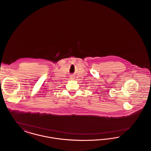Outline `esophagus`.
I'll return each instance as SVG.
<instances>
[{
	"label": "esophagus",
	"instance_id": "obj_1",
	"mask_svg": "<svg viewBox=\"0 0 151 151\" xmlns=\"http://www.w3.org/2000/svg\"><path fill=\"white\" fill-rule=\"evenodd\" d=\"M70 79H73L74 78H73V77H72V76H71V78H70Z\"/></svg>",
	"mask_w": 151,
	"mask_h": 151
}]
</instances>
